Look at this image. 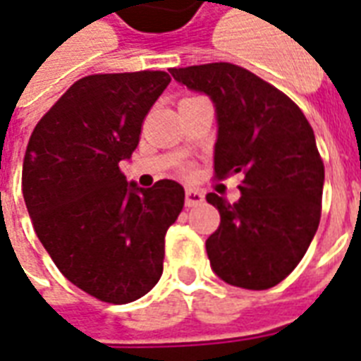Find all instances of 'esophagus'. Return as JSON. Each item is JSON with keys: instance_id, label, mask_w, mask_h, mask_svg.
<instances>
[{"instance_id": "obj_1", "label": "esophagus", "mask_w": 361, "mask_h": 361, "mask_svg": "<svg viewBox=\"0 0 361 361\" xmlns=\"http://www.w3.org/2000/svg\"><path fill=\"white\" fill-rule=\"evenodd\" d=\"M204 202V192L198 191V189H185V206L187 208H192V206H198V204Z\"/></svg>"}]
</instances>
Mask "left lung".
Segmentation results:
<instances>
[{"label": "left lung", "instance_id": "8db88e82", "mask_svg": "<svg viewBox=\"0 0 361 361\" xmlns=\"http://www.w3.org/2000/svg\"><path fill=\"white\" fill-rule=\"evenodd\" d=\"M170 75L214 103L217 178L243 176L234 204L206 197L221 215L206 240L209 266L232 286L271 288L296 268L319 228L324 164L313 129L285 93L243 67L192 65Z\"/></svg>", "mask_w": 361, "mask_h": 361}]
</instances>
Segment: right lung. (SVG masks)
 <instances>
[{
  "label": "right lung",
  "instance_id": "right-lung-1",
  "mask_svg": "<svg viewBox=\"0 0 361 361\" xmlns=\"http://www.w3.org/2000/svg\"><path fill=\"white\" fill-rule=\"evenodd\" d=\"M169 84L164 71L84 76L25 149L22 192L37 238L59 271L101 302H135L157 285L164 236L183 208L178 181L144 189L120 170Z\"/></svg>",
  "mask_w": 361,
  "mask_h": 361
}]
</instances>
